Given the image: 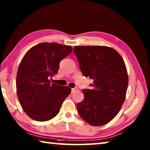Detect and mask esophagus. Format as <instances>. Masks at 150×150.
Instances as JSON below:
<instances>
[{"label": "esophagus", "instance_id": "obj_1", "mask_svg": "<svg viewBox=\"0 0 150 150\" xmlns=\"http://www.w3.org/2000/svg\"><path fill=\"white\" fill-rule=\"evenodd\" d=\"M78 90H79L78 87H75V88H71V93H75V91H78Z\"/></svg>", "mask_w": 150, "mask_h": 150}]
</instances>
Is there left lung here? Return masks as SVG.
Instances as JSON below:
<instances>
[{
    "label": "left lung",
    "mask_w": 150,
    "mask_h": 150,
    "mask_svg": "<svg viewBox=\"0 0 150 150\" xmlns=\"http://www.w3.org/2000/svg\"><path fill=\"white\" fill-rule=\"evenodd\" d=\"M80 70L93 80L91 89H83L84 99L77 103L79 115L94 126L108 123L124 103L128 84L126 67L121 55L106 46H75Z\"/></svg>",
    "instance_id": "1"
}]
</instances>
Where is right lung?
I'll return each instance as SVG.
<instances>
[{
  "label": "right lung",
  "mask_w": 150,
  "mask_h": 150,
  "mask_svg": "<svg viewBox=\"0 0 150 150\" xmlns=\"http://www.w3.org/2000/svg\"><path fill=\"white\" fill-rule=\"evenodd\" d=\"M73 48L57 43H41L28 51L22 58L16 75V91L20 105L33 120L44 122L59 113L69 87L51 83L57 74L59 62Z\"/></svg>",
  "instance_id": "right-lung-1"
}]
</instances>
